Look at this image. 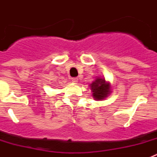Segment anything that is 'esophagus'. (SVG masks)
Here are the masks:
<instances>
[{"instance_id":"34e87169","label":"esophagus","mask_w":157,"mask_h":157,"mask_svg":"<svg viewBox=\"0 0 157 157\" xmlns=\"http://www.w3.org/2000/svg\"><path fill=\"white\" fill-rule=\"evenodd\" d=\"M71 81H72V82L78 83V78H71Z\"/></svg>"}]
</instances>
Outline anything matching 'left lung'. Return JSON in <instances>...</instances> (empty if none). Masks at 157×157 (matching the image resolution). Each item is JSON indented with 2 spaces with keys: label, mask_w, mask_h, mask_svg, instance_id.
Listing matches in <instances>:
<instances>
[{
  "label": "left lung",
  "mask_w": 157,
  "mask_h": 157,
  "mask_svg": "<svg viewBox=\"0 0 157 157\" xmlns=\"http://www.w3.org/2000/svg\"><path fill=\"white\" fill-rule=\"evenodd\" d=\"M90 90L92 91V96L96 101H103L108 98L112 90V86L110 82L105 80V78L98 77L90 84Z\"/></svg>",
  "instance_id": "obj_1"
}]
</instances>
